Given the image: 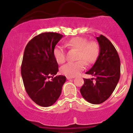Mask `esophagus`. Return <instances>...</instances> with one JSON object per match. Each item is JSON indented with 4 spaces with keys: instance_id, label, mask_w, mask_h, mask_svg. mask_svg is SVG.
Wrapping results in <instances>:
<instances>
[{
    "instance_id": "34e87169",
    "label": "esophagus",
    "mask_w": 133,
    "mask_h": 133,
    "mask_svg": "<svg viewBox=\"0 0 133 133\" xmlns=\"http://www.w3.org/2000/svg\"><path fill=\"white\" fill-rule=\"evenodd\" d=\"M66 78H67V79H68V80H69V79H73V78H74V77H69V76H67Z\"/></svg>"
}]
</instances>
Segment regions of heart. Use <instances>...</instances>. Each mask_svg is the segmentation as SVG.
Instances as JSON below:
<instances>
[{
	"label": "heart",
	"mask_w": 133,
	"mask_h": 133,
	"mask_svg": "<svg viewBox=\"0 0 133 133\" xmlns=\"http://www.w3.org/2000/svg\"><path fill=\"white\" fill-rule=\"evenodd\" d=\"M65 45L69 48L78 50L76 59L79 61L69 62L61 68V72L69 77H74L83 71L85 68L84 61L88 64L95 62L99 52L97 44L95 42H89L84 37H73L67 41ZM53 55L59 64H62L65 61L66 56L64 48L62 46L57 45L55 47Z\"/></svg>",
	"instance_id": "1"
}]
</instances>
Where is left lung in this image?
<instances>
[{"mask_svg":"<svg viewBox=\"0 0 133 133\" xmlns=\"http://www.w3.org/2000/svg\"><path fill=\"white\" fill-rule=\"evenodd\" d=\"M99 45V54L93 66L86 74L95 77L84 79L81 94L87 101L94 104L103 103L110 97L120 78V59L116 49L108 39L100 35L96 37Z\"/></svg>","mask_w":133,"mask_h":133,"instance_id":"left-lung-1","label":"left lung"}]
</instances>
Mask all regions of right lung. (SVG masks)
Instances as JSON below:
<instances>
[{"instance_id":"right-lung-1","label":"right lung","mask_w":133,"mask_h":133,"mask_svg":"<svg viewBox=\"0 0 133 133\" xmlns=\"http://www.w3.org/2000/svg\"><path fill=\"white\" fill-rule=\"evenodd\" d=\"M62 37L58 33H42L32 38L24 50L21 65L23 82L29 96L41 106L54 104L66 81L62 75L54 77L59 66L53 51ZM51 77L52 80L49 81Z\"/></svg>"}]
</instances>
